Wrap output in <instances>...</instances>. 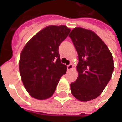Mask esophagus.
<instances>
[{
  "mask_svg": "<svg viewBox=\"0 0 122 122\" xmlns=\"http://www.w3.org/2000/svg\"><path fill=\"white\" fill-rule=\"evenodd\" d=\"M72 69H73V65L72 64H69V65H67V70L68 71H70Z\"/></svg>",
  "mask_w": 122,
  "mask_h": 122,
  "instance_id": "1",
  "label": "esophagus"
}]
</instances>
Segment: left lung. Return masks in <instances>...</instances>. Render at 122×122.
Listing matches in <instances>:
<instances>
[{
    "mask_svg": "<svg viewBox=\"0 0 122 122\" xmlns=\"http://www.w3.org/2000/svg\"><path fill=\"white\" fill-rule=\"evenodd\" d=\"M69 36L78 55V78L71 84L72 95L81 101H88L99 96L108 82L114 61L104 42L92 30L76 27Z\"/></svg>",
    "mask_w": 122,
    "mask_h": 122,
    "instance_id": "1",
    "label": "left lung"
}]
</instances>
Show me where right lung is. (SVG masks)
I'll use <instances>...</instances> for the list:
<instances>
[{
    "instance_id": "add662e5",
    "label": "right lung",
    "mask_w": 122,
    "mask_h": 122,
    "mask_svg": "<svg viewBox=\"0 0 122 122\" xmlns=\"http://www.w3.org/2000/svg\"><path fill=\"white\" fill-rule=\"evenodd\" d=\"M71 30L65 25H51L30 39L20 56V74L30 96L46 99L53 94L66 66L61 63L59 46Z\"/></svg>"
}]
</instances>
